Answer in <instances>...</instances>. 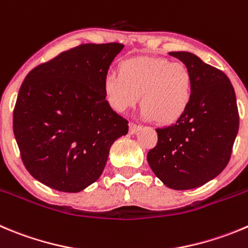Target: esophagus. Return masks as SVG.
Returning <instances> with one entry per match:
<instances>
[{
	"label": "esophagus",
	"mask_w": 248,
	"mask_h": 248,
	"mask_svg": "<svg viewBox=\"0 0 248 248\" xmlns=\"http://www.w3.org/2000/svg\"><path fill=\"white\" fill-rule=\"evenodd\" d=\"M140 128H141V125L136 124V123H133V122L129 123V133L130 134H135Z\"/></svg>",
	"instance_id": "esophagus-1"
}]
</instances>
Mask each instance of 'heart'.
I'll return each mask as SVG.
<instances>
[{"mask_svg": "<svg viewBox=\"0 0 248 248\" xmlns=\"http://www.w3.org/2000/svg\"><path fill=\"white\" fill-rule=\"evenodd\" d=\"M103 94L110 108L119 113L135 106L141 94L142 114L170 124L181 119L189 108L194 77L183 62L136 56L120 62L119 74L104 76Z\"/></svg>", "mask_w": 248, "mask_h": 248, "instance_id": "b5f03b06", "label": "heart"}]
</instances>
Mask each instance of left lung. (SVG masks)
<instances>
[{
  "label": "left lung",
  "instance_id": "left-lung-1",
  "mask_svg": "<svg viewBox=\"0 0 248 248\" xmlns=\"http://www.w3.org/2000/svg\"><path fill=\"white\" fill-rule=\"evenodd\" d=\"M193 72L194 94L186 114L156 129L157 144L147 152L154 173L167 187L203 186L228 166L238 131L237 103L230 79L194 54L171 51Z\"/></svg>",
  "mask_w": 248,
  "mask_h": 248
}]
</instances>
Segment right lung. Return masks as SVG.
Here are the masks:
<instances>
[{"instance_id":"add662e5","label":"right lung","mask_w":248,"mask_h":248,"mask_svg":"<svg viewBox=\"0 0 248 248\" xmlns=\"http://www.w3.org/2000/svg\"><path fill=\"white\" fill-rule=\"evenodd\" d=\"M124 45L81 44L34 67L20 86L13 133L27 171L43 185L76 193L103 172L128 120L107 103L103 78Z\"/></svg>"}]
</instances>
